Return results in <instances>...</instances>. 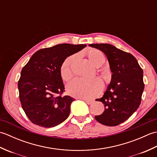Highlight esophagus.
Listing matches in <instances>:
<instances>
[{
	"label": "esophagus",
	"instance_id": "obj_1",
	"mask_svg": "<svg viewBox=\"0 0 157 157\" xmlns=\"http://www.w3.org/2000/svg\"><path fill=\"white\" fill-rule=\"evenodd\" d=\"M83 101H85L88 105H91L92 103L93 102V101H90V100H88V99H84V98H81Z\"/></svg>",
	"mask_w": 157,
	"mask_h": 157
}]
</instances>
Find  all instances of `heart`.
<instances>
[{"label": "heart", "instance_id": "obj_1", "mask_svg": "<svg viewBox=\"0 0 157 157\" xmlns=\"http://www.w3.org/2000/svg\"><path fill=\"white\" fill-rule=\"evenodd\" d=\"M88 59L94 66L102 65L105 61L103 53L99 50L93 49L88 53ZM73 60L72 56L67 59L61 68V75L63 80L67 81L71 78V71L70 65ZM103 88V84L99 79H91L75 78L67 86L68 94L76 98L92 99L98 96Z\"/></svg>", "mask_w": 157, "mask_h": 157}]
</instances>
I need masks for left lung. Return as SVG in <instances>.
<instances>
[{"label": "left lung", "mask_w": 157, "mask_h": 157, "mask_svg": "<svg viewBox=\"0 0 157 157\" xmlns=\"http://www.w3.org/2000/svg\"><path fill=\"white\" fill-rule=\"evenodd\" d=\"M108 59L111 80L101 98L105 111L95 116L96 121L107 126H115L126 121L139 107L144 91L143 70L130 53L110 44H90Z\"/></svg>", "instance_id": "obj_1"}]
</instances>
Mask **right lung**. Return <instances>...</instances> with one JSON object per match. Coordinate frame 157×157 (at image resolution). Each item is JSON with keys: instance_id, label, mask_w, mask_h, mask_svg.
Wrapping results in <instances>:
<instances>
[{"instance_id": "right-lung-1", "label": "right lung", "mask_w": 157, "mask_h": 157, "mask_svg": "<svg viewBox=\"0 0 157 157\" xmlns=\"http://www.w3.org/2000/svg\"><path fill=\"white\" fill-rule=\"evenodd\" d=\"M86 46V44H61L40 49L23 67L18 82L19 99L33 123L52 128L68 117L75 99L69 96H57L65 90L61 68L67 57Z\"/></svg>"}]
</instances>
